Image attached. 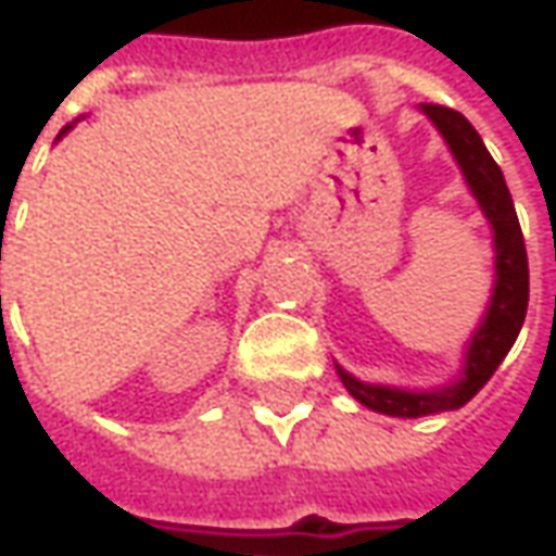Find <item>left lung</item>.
<instances>
[{"mask_svg": "<svg viewBox=\"0 0 556 556\" xmlns=\"http://www.w3.org/2000/svg\"><path fill=\"white\" fill-rule=\"evenodd\" d=\"M420 114L439 129L470 194L480 203L482 216L489 219L492 250H495V281L480 328L470 333L464 346V365L452 383L437 390H402V387L358 380L337 365V374L355 402H362L377 415L390 417H427L467 405L489 383V377L498 371L504 355L510 353L529 306V260H526L523 231L498 163L492 161L480 132L464 114L442 104H420Z\"/></svg>", "mask_w": 556, "mask_h": 556, "instance_id": "left-lung-1", "label": "left lung"}]
</instances>
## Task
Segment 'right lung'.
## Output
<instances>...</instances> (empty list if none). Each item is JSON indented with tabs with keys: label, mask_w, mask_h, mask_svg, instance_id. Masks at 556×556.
Masks as SVG:
<instances>
[{
	"label": "right lung",
	"mask_w": 556,
	"mask_h": 556,
	"mask_svg": "<svg viewBox=\"0 0 556 556\" xmlns=\"http://www.w3.org/2000/svg\"><path fill=\"white\" fill-rule=\"evenodd\" d=\"M76 123V119H74ZM74 123H67V126H64V129H61V136H67V132H71V129H74ZM61 136H58V139H61Z\"/></svg>",
	"instance_id": "obj_1"
}]
</instances>
